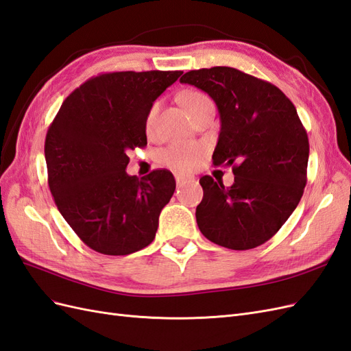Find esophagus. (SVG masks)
<instances>
[{"label": "esophagus", "mask_w": 351, "mask_h": 351, "mask_svg": "<svg viewBox=\"0 0 351 351\" xmlns=\"http://www.w3.org/2000/svg\"><path fill=\"white\" fill-rule=\"evenodd\" d=\"M175 179H176V184L178 185H181V184H184V182H186V181H191V176H188V175H184V173H176L175 175Z\"/></svg>", "instance_id": "1"}]
</instances>
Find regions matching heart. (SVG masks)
Here are the masks:
<instances>
[{"label":"heart","mask_w":351,"mask_h":351,"mask_svg":"<svg viewBox=\"0 0 351 351\" xmlns=\"http://www.w3.org/2000/svg\"><path fill=\"white\" fill-rule=\"evenodd\" d=\"M206 102H210V99L208 95H204L202 92H190L184 96V104L186 106V110L190 111V114H193L197 108H200ZM158 111H160V104L156 102L149 108V111L147 114L145 132L148 134H151L156 130ZM202 156H203V147L197 145V143L179 142L167 147L163 151V154H161V158H163L165 165H167L169 167L176 169V170H190L199 163Z\"/></svg>","instance_id":"1"}]
</instances>
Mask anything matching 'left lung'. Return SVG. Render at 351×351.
<instances>
[{
	"label": "left lung",
	"mask_w": 351,
	"mask_h": 351,
	"mask_svg": "<svg viewBox=\"0 0 351 351\" xmlns=\"http://www.w3.org/2000/svg\"><path fill=\"white\" fill-rule=\"evenodd\" d=\"M181 83L208 93L218 106L221 132L215 166H232L234 184L200 178L195 218L202 234L232 250L265 243L298 206L307 184L308 136L280 88L230 66L185 73Z\"/></svg>",
	"instance_id": "left-lung-1"
}]
</instances>
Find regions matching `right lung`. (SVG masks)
Returning <instances> with one entry per match:
<instances>
[{"label":"right lung","instance_id":"add662e5","mask_svg":"<svg viewBox=\"0 0 351 351\" xmlns=\"http://www.w3.org/2000/svg\"><path fill=\"white\" fill-rule=\"evenodd\" d=\"M182 71H123L92 77L71 93L44 143L47 179L59 212L90 249L129 255L156 237L175 193L166 169L129 176L128 152L147 145L145 119Z\"/></svg>","mask_w":351,"mask_h":351}]
</instances>
